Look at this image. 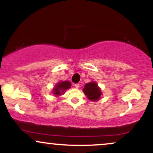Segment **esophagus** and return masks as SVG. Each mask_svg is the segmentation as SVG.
Instances as JSON below:
<instances>
[{
  "mask_svg": "<svg viewBox=\"0 0 153 153\" xmlns=\"http://www.w3.org/2000/svg\"><path fill=\"white\" fill-rule=\"evenodd\" d=\"M79 87H80V84L79 83L75 84V88H79Z\"/></svg>",
  "mask_w": 153,
  "mask_h": 153,
  "instance_id": "esophagus-1",
  "label": "esophagus"
}]
</instances>
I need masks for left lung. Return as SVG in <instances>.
Returning a JSON list of instances; mask_svg holds the SVG:
<instances>
[{
	"label": "left lung",
	"mask_w": 153,
	"mask_h": 153,
	"mask_svg": "<svg viewBox=\"0 0 153 153\" xmlns=\"http://www.w3.org/2000/svg\"><path fill=\"white\" fill-rule=\"evenodd\" d=\"M82 91L87 96L88 99L93 101L99 100L101 99V96L102 95L101 88L98 86L96 82H91L85 84Z\"/></svg>",
	"instance_id": "8db88e82"
}]
</instances>
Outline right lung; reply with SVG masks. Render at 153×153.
I'll list each match as a JSON object with an SVG mask.
<instances>
[{
    "label": "right lung",
    "mask_w": 153,
    "mask_h": 153,
    "mask_svg": "<svg viewBox=\"0 0 153 153\" xmlns=\"http://www.w3.org/2000/svg\"><path fill=\"white\" fill-rule=\"evenodd\" d=\"M71 87V83L69 81H62L59 82L57 85H55V86L53 88V91H52V94H53L55 96H59L60 95H62L63 93H65L67 89L70 88Z\"/></svg>",
    "instance_id": "1"
}]
</instances>
